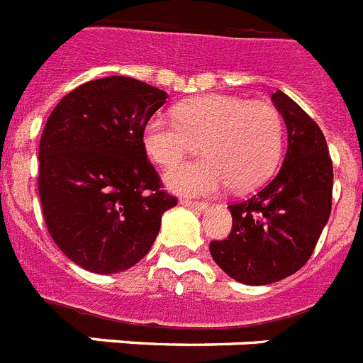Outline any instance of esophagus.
Returning a JSON list of instances; mask_svg holds the SVG:
<instances>
[{
    "instance_id": "1",
    "label": "esophagus",
    "mask_w": 363,
    "mask_h": 363,
    "mask_svg": "<svg viewBox=\"0 0 363 363\" xmlns=\"http://www.w3.org/2000/svg\"><path fill=\"white\" fill-rule=\"evenodd\" d=\"M182 204L187 206V208H193V210H206V208H208L206 202H199V200H191V199H184L182 200Z\"/></svg>"
}]
</instances>
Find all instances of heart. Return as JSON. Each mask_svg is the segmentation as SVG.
<instances>
[{"mask_svg": "<svg viewBox=\"0 0 363 363\" xmlns=\"http://www.w3.org/2000/svg\"><path fill=\"white\" fill-rule=\"evenodd\" d=\"M176 118L153 116L144 147L159 167H174L200 150L206 157L179 164L167 185L182 195H210L223 187L247 193L266 184L283 153V120L268 103L232 95H202L176 106Z\"/></svg>", "mask_w": 363, "mask_h": 363, "instance_id": "heart-1", "label": "heart"}]
</instances>
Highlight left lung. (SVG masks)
Instances as JSON below:
<instances>
[{
	"label": "left lung",
	"mask_w": 363,
	"mask_h": 363,
	"mask_svg": "<svg viewBox=\"0 0 363 363\" xmlns=\"http://www.w3.org/2000/svg\"><path fill=\"white\" fill-rule=\"evenodd\" d=\"M272 101L289 133L285 161L257 195L228 206L230 234L210 243L217 266L245 285H268L296 274L332 211L333 167L320 127L279 89Z\"/></svg>",
	"instance_id": "left-lung-1"
}]
</instances>
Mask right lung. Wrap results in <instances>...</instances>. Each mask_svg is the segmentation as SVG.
Segmentation results:
<instances>
[{"instance_id": "add662e5", "label": "right lung", "mask_w": 363, "mask_h": 363, "mask_svg": "<svg viewBox=\"0 0 363 363\" xmlns=\"http://www.w3.org/2000/svg\"><path fill=\"white\" fill-rule=\"evenodd\" d=\"M167 97L135 78L106 77L72 89L48 116L39 144L43 216L80 268L118 274L135 266L178 204L144 147V127Z\"/></svg>"}]
</instances>
